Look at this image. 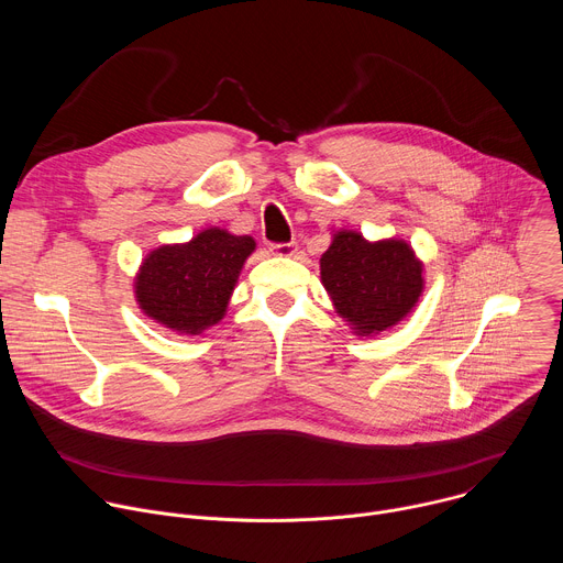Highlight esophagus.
<instances>
[{"label": "esophagus", "instance_id": "34e87169", "mask_svg": "<svg viewBox=\"0 0 563 563\" xmlns=\"http://www.w3.org/2000/svg\"><path fill=\"white\" fill-rule=\"evenodd\" d=\"M272 256H278V258H291L296 254V243H283V245H272L269 247Z\"/></svg>", "mask_w": 563, "mask_h": 563}]
</instances>
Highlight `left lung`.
<instances>
[{
  "label": "left lung",
  "instance_id": "8db88e82",
  "mask_svg": "<svg viewBox=\"0 0 563 563\" xmlns=\"http://www.w3.org/2000/svg\"><path fill=\"white\" fill-rule=\"evenodd\" d=\"M320 283L352 334L367 339L406 320L426 289L423 261L404 238L367 240L354 229L332 233Z\"/></svg>",
  "mask_w": 563,
  "mask_h": 563
}]
</instances>
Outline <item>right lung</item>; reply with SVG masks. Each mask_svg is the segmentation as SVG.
Returning a JSON list of instances; mask_svg holds the SVG:
<instances>
[{
  "label": "right lung",
  "instance_id": "add662e5",
  "mask_svg": "<svg viewBox=\"0 0 563 563\" xmlns=\"http://www.w3.org/2000/svg\"><path fill=\"white\" fill-rule=\"evenodd\" d=\"M256 250L252 235L207 227L187 243L151 250L133 276L137 307L153 323L200 336L227 313L238 276Z\"/></svg>",
  "mask_w": 563,
  "mask_h": 563
}]
</instances>
